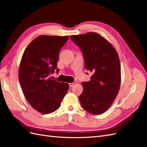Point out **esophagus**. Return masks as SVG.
Wrapping results in <instances>:
<instances>
[{"label": "esophagus", "mask_w": 147, "mask_h": 147, "mask_svg": "<svg viewBox=\"0 0 147 147\" xmlns=\"http://www.w3.org/2000/svg\"><path fill=\"white\" fill-rule=\"evenodd\" d=\"M75 83H75V82H72V83H69V86H70V87H72V86H73L75 84Z\"/></svg>", "instance_id": "obj_1"}]
</instances>
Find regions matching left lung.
Masks as SVG:
<instances>
[{
	"label": "left lung",
	"mask_w": 147,
	"mask_h": 147,
	"mask_svg": "<svg viewBox=\"0 0 147 147\" xmlns=\"http://www.w3.org/2000/svg\"><path fill=\"white\" fill-rule=\"evenodd\" d=\"M70 38L80 47L86 69L93 74L91 80L82 83L83 91L79 96L82 108L92 114L104 113L119 90L121 67L117 51L96 33Z\"/></svg>",
	"instance_id": "obj_1"
}]
</instances>
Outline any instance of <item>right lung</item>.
<instances>
[{
    "mask_svg": "<svg viewBox=\"0 0 147 147\" xmlns=\"http://www.w3.org/2000/svg\"><path fill=\"white\" fill-rule=\"evenodd\" d=\"M69 39L67 36L41 35L27 46L19 67L18 78L22 91L33 108L42 114L56 111L69 85L51 80L56 69L59 52Z\"/></svg>",
    "mask_w": 147,
    "mask_h": 147,
    "instance_id": "1",
    "label": "right lung"
}]
</instances>
